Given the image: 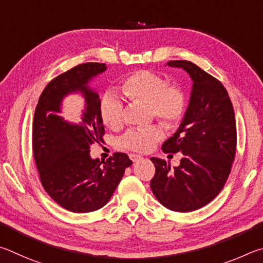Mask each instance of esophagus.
<instances>
[{
	"label": "esophagus",
	"mask_w": 263,
	"mask_h": 263,
	"mask_svg": "<svg viewBox=\"0 0 263 263\" xmlns=\"http://www.w3.org/2000/svg\"><path fill=\"white\" fill-rule=\"evenodd\" d=\"M130 159L133 160V162L134 163H139L140 160H142L143 159V157H142V156H140V155H130Z\"/></svg>",
	"instance_id": "1"
}]
</instances>
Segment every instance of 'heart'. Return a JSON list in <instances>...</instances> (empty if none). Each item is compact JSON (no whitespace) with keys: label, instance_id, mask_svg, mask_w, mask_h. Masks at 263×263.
Returning a JSON list of instances; mask_svg holds the SVG:
<instances>
[{"label":"heart","instance_id":"b5f03b06","mask_svg":"<svg viewBox=\"0 0 263 263\" xmlns=\"http://www.w3.org/2000/svg\"><path fill=\"white\" fill-rule=\"evenodd\" d=\"M122 93L135 103L149 104L151 115L165 127L177 128L185 118L187 97L177 84H168L166 78L150 70H139L126 77L121 84ZM100 117L107 127L115 128L122 123L123 103L112 91L106 92L100 101ZM162 137L156 126L128 130L120 140L122 148L146 153Z\"/></svg>","mask_w":263,"mask_h":263}]
</instances>
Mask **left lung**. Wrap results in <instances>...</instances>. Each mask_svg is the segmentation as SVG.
I'll return each mask as SVG.
<instances>
[{
	"label": "left lung",
	"mask_w": 263,
	"mask_h": 263,
	"mask_svg": "<svg viewBox=\"0 0 263 263\" xmlns=\"http://www.w3.org/2000/svg\"><path fill=\"white\" fill-rule=\"evenodd\" d=\"M182 68L193 80L185 118L164 142L165 154L182 153L178 167L151 158L156 172L150 181L157 200L167 209L190 213L217 196L227 182L236 157L237 127L229 93L217 78L186 60L167 62Z\"/></svg>",
	"instance_id": "8db88e82"
}]
</instances>
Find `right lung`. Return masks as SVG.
I'll use <instances>...</instances> for the list:
<instances>
[{"label":"right lung","mask_w":263,"mask_h":263,"mask_svg":"<svg viewBox=\"0 0 263 263\" xmlns=\"http://www.w3.org/2000/svg\"><path fill=\"white\" fill-rule=\"evenodd\" d=\"M106 70L105 63L87 62L71 68L50 81L41 93L33 119L32 148L40 182L62 208L85 214L107 203L133 162L128 155L115 153L106 162L92 159V144L103 142L105 129L100 99L87 83ZM80 90L86 109L78 124L58 115L62 99Z\"/></svg>","instance_id":"right-lung-1"}]
</instances>
